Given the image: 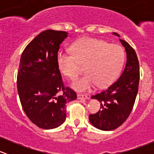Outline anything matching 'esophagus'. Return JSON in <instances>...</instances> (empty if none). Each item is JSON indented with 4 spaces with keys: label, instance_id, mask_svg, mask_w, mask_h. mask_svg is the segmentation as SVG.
Returning a JSON list of instances; mask_svg holds the SVG:
<instances>
[{
    "label": "esophagus",
    "instance_id": "esophagus-1",
    "mask_svg": "<svg viewBox=\"0 0 154 154\" xmlns=\"http://www.w3.org/2000/svg\"><path fill=\"white\" fill-rule=\"evenodd\" d=\"M77 98L79 100H82V99H87L88 98V96L86 94H77Z\"/></svg>",
    "mask_w": 154,
    "mask_h": 154
}]
</instances>
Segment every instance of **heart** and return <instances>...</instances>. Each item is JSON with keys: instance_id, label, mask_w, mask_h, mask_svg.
Masks as SVG:
<instances>
[{"instance_id": "heart-1", "label": "heart", "mask_w": 154, "mask_h": 154, "mask_svg": "<svg viewBox=\"0 0 154 154\" xmlns=\"http://www.w3.org/2000/svg\"><path fill=\"white\" fill-rule=\"evenodd\" d=\"M71 50L72 54L59 51L57 63L61 73L73 80L82 71L80 65H84L86 74L71 85L77 91H88L96 84L98 87L109 85L125 61V52L121 46L98 38H80L71 45Z\"/></svg>"}]
</instances>
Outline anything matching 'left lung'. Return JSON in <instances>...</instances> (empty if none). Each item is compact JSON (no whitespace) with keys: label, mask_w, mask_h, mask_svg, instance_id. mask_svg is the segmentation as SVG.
<instances>
[{"label":"left lung","mask_w":154,"mask_h":154,"mask_svg":"<svg viewBox=\"0 0 154 154\" xmlns=\"http://www.w3.org/2000/svg\"><path fill=\"white\" fill-rule=\"evenodd\" d=\"M113 35L120 37L116 32ZM127 54V63L122 75L115 83L91 98L100 103V110L89 115V122L101 130H115L120 127L130 116L139 83V63L134 49L125 40L119 38Z\"/></svg>","instance_id":"8db88e82"}]
</instances>
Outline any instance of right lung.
Wrapping results in <instances>:
<instances>
[{
    "instance_id": "1",
    "label": "right lung",
    "mask_w": 154,
    "mask_h": 154,
    "mask_svg": "<svg viewBox=\"0 0 154 154\" xmlns=\"http://www.w3.org/2000/svg\"><path fill=\"white\" fill-rule=\"evenodd\" d=\"M67 37L65 31H43L27 45L20 60L17 88L21 106L34 125L45 130L63 124L66 104L77 99L75 91L63 85L57 63L60 45Z\"/></svg>"
}]
</instances>
